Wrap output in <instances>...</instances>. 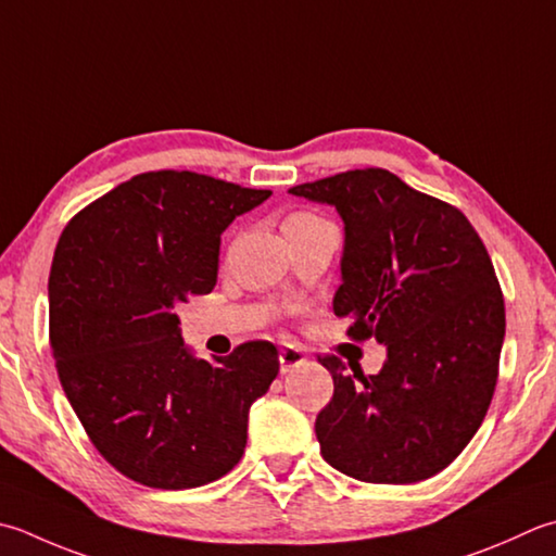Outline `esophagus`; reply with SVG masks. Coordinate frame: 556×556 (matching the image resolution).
Segmentation results:
<instances>
[{
    "instance_id": "obj_1",
    "label": "esophagus",
    "mask_w": 556,
    "mask_h": 556,
    "mask_svg": "<svg viewBox=\"0 0 556 556\" xmlns=\"http://www.w3.org/2000/svg\"><path fill=\"white\" fill-rule=\"evenodd\" d=\"M301 364H306V354H303L299 346L287 344L279 350V371L289 374L293 368H299Z\"/></svg>"
}]
</instances>
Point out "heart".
Listing matches in <instances>:
<instances>
[{"label": "heart", "instance_id": "obj_1", "mask_svg": "<svg viewBox=\"0 0 556 556\" xmlns=\"http://www.w3.org/2000/svg\"><path fill=\"white\" fill-rule=\"evenodd\" d=\"M308 219H315L313 214H291L289 219H287V224H296V222H308Z\"/></svg>", "mask_w": 556, "mask_h": 556}]
</instances>
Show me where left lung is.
<instances>
[{"label": "left lung", "instance_id": "left-lung-1", "mask_svg": "<svg viewBox=\"0 0 556 556\" xmlns=\"http://www.w3.org/2000/svg\"><path fill=\"white\" fill-rule=\"evenodd\" d=\"M330 204L344 224L337 318L376 337V376L320 364L334 395L315 419L334 470L374 484H412L448 467L494 395L506 313L494 265L463 212L383 168H358L289 190Z\"/></svg>", "mask_w": 556, "mask_h": 556}]
</instances>
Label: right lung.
Listing matches in <instances>:
<instances>
[{"label": "right lung", "instance_id": "add662e5", "mask_svg": "<svg viewBox=\"0 0 556 556\" xmlns=\"http://www.w3.org/2000/svg\"><path fill=\"white\" fill-rule=\"evenodd\" d=\"M269 194L190 170L141 173L60 236L48 281L54 366L91 443L129 480L192 489L241 460L250 405L279 374L275 344L206 362L173 308L214 289L222 233Z\"/></svg>", "mask_w": 556, "mask_h": 556}]
</instances>
